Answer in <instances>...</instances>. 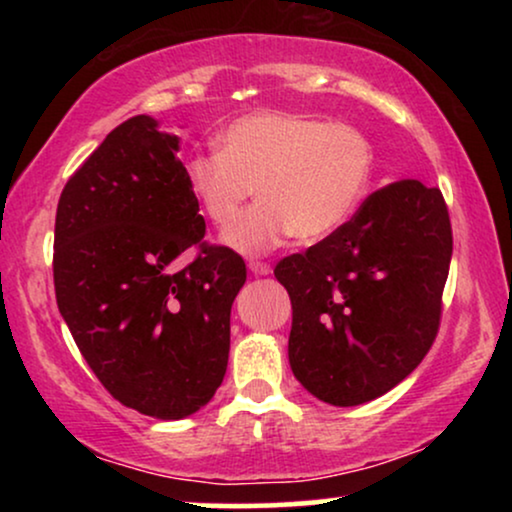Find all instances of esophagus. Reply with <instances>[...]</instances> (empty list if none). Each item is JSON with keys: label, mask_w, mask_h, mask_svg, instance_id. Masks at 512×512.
Masks as SVG:
<instances>
[{"label": "esophagus", "mask_w": 512, "mask_h": 512, "mask_svg": "<svg viewBox=\"0 0 512 512\" xmlns=\"http://www.w3.org/2000/svg\"><path fill=\"white\" fill-rule=\"evenodd\" d=\"M249 270L254 272V275H270L272 272V268H270V263H263V261H249Z\"/></svg>", "instance_id": "34e87169"}]
</instances>
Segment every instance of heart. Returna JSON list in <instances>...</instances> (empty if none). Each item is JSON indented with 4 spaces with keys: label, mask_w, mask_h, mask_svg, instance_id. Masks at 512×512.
I'll return each instance as SVG.
<instances>
[{
    "label": "heart",
    "mask_w": 512,
    "mask_h": 512,
    "mask_svg": "<svg viewBox=\"0 0 512 512\" xmlns=\"http://www.w3.org/2000/svg\"><path fill=\"white\" fill-rule=\"evenodd\" d=\"M373 144L356 125L256 111L216 137V153L186 160L188 191L214 226L227 228L254 192L259 205L223 235L240 254H265L286 237L319 240L338 230L366 193Z\"/></svg>",
    "instance_id": "1"
}]
</instances>
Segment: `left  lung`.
Masks as SVG:
<instances>
[{"label": "left lung", "mask_w": 512, "mask_h": 512, "mask_svg": "<svg viewBox=\"0 0 512 512\" xmlns=\"http://www.w3.org/2000/svg\"><path fill=\"white\" fill-rule=\"evenodd\" d=\"M452 226L443 193L401 179L370 193L347 223L282 258L289 363L319 401L349 408L403 382L438 335Z\"/></svg>", "instance_id": "left-lung-1"}]
</instances>
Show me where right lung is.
Returning a JSON list of instances; mask_svg holds the SVG:
<instances>
[{"instance_id":"right-lung-1","label":"right lung","mask_w":512,"mask_h":512,"mask_svg":"<svg viewBox=\"0 0 512 512\" xmlns=\"http://www.w3.org/2000/svg\"><path fill=\"white\" fill-rule=\"evenodd\" d=\"M179 137L151 116L111 130L62 188L53 282L72 338L116 401L181 419L212 401L230 352V307L247 282L233 249L202 242ZM199 249L179 271L176 258Z\"/></svg>"}]
</instances>
